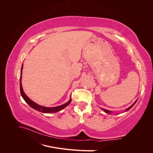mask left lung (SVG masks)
<instances>
[{"instance_id":"obj_1","label":"left lung","mask_w":153,"mask_h":153,"mask_svg":"<svg viewBox=\"0 0 153 153\" xmlns=\"http://www.w3.org/2000/svg\"><path fill=\"white\" fill-rule=\"evenodd\" d=\"M137 100L135 101V103H134L131 106H129V108H128L127 109H126V111H128V110H129V109H131V108H132V106L134 105H135V103L137 102ZM103 109V111H105V112H106V113H108V114H111V111H110V110H106V109H104V108H102Z\"/></svg>"}]
</instances>
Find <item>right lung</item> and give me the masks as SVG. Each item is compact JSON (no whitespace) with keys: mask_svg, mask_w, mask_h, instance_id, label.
<instances>
[{"mask_svg":"<svg viewBox=\"0 0 153 153\" xmlns=\"http://www.w3.org/2000/svg\"><path fill=\"white\" fill-rule=\"evenodd\" d=\"M22 69H23V65L22 66V69H21V73H20V93L21 95L22 96V98H24V100L25 101V102L28 104L30 107H32V108H34V110H36L39 111V112H43V113H54V112H57L58 111H60L62 110L63 108H64L65 107L71 103V99H70L69 100V101H68L67 103H66L65 104L62 105L61 106H55V107H45V106H41L39 105L37 103H34L33 101H32L28 96H27L25 92L23 91V88H22Z\"/></svg>","mask_w":153,"mask_h":153,"instance_id":"right-lung-1","label":"right lung"}]
</instances>
